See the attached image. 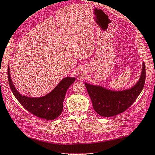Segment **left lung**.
Here are the masks:
<instances>
[{"label":"left lung","instance_id":"obj_1","mask_svg":"<svg viewBox=\"0 0 155 155\" xmlns=\"http://www.w3.org/2000/svg\"><path fill=\"white\" fill-rule=\"evenodd\" d=\"M145 79L146 69L143 62L139 81L131 89L116 91L87 83L84 84L95 111L101 116L111 117L125 111L132 105L143 89Z\"/></svg>","mask_w":155,"mask_h":155}]
</instances>
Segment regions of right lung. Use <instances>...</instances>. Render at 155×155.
Here are the masks:
<instances>
[{"label":"right lung","instance_id":"1","mask_svg":"<svg viewBox=\"0 0 155 155\" xmlns=\"http://www.w3.org/2000/svg\"><path fill=\"white\" fill-rule=\"evenodd\" d=\"M8 66V81L11 89L18 101L30 113L42 119L53 120L61 114L66 91L74 83V77H66L46 95L41 97L23 96L15 89L11 78Z\"/></svg>","mask_w":155,"mask_h":155}]
</instances>
